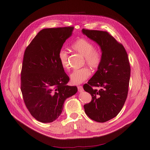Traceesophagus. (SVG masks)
Here are the masks:
<instances>
[{
    "instance_id": "1",
    "label": "esophagus",
    "mask_w": 150,
    "mask_h": 150,
    "mask_svg": "<svg viewBox=\"0 0 150 150\" xmlns=\"http://www.w3.org/2000/svg\"><path fill=\"white\" fill-rule=\"evenodd\" d=\"M78 91L79 93H81L83 91V87L82 86H81V85H79V86H78Z\"/></svg>"
}]
</instances>
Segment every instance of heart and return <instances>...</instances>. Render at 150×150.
I'll return each instance as SVG.
<instances>
[{
    "label": "heart",
    "mask_w": 150,
    "mask_h": 150,
    "mask_svg": "<svg viewBox=\"0 0 150 150\" xmlns=\"http://www.w3.org/2000/svg\"><path fill=\"white\" fill-rule=\"evenodd\" d=\"M72 49L84 57L85 63L92 69H97L101 62V52L95 49L94 45L90 41L85 38H79L71 46ZM59 60L62 67L66 70L70 68L68 62V53L64 49L59 52ZM91 75L90 70L84 67L75 70L70 75L71 81L72 83L78 85L83 82Z\"/></svg>",
    "instance_id": "1"
}]
</instances>
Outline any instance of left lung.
<instances>
[{
	"label": "left lung",
	"mask_w": 150,
	"mask_h": 150,
	"mask_svg": "<svg viewBox=\"0 0 150 150\" xmlns=\"http://www.w3.org/2000/svg\"><path fill=\"white\" fill-rule=\"evenodd\" d=\"M82 33L94 41L102 52L98 70L83 85V90L92 96L85 104V113L92 120L105 122L116 117L126 100L131 68L123 46L108 32L82 29Z\"/></svg>",
	"instance_id": "1"
}]
</instances>
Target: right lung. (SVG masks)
<instances>
[{"instance_id":"add662e5","label":"right lung","mask_w":150,"mask_h":150,"mask_svg":"<svg viewBox=\"0 0 150 150\" xmlns=\"http://www.w3.org/2000/svg\"><path fill=\"white\" fill-rule=\"evenodd\" d=\"M73 27L41 30L26 48L21 70V90L27 109L42 123L62 113L65 100L76 93L59 60V52L71 36Z\"/></svg>"}]
</instances>
